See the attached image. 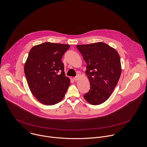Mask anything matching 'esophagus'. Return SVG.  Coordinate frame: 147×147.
Masks as SVG:
<instances>
[{
    "mask_svg": "<svg viewBox=\"0 0 147 147\" xmlns=\"http://www.w3.org/2000/svg\"><path fill=\"white\" fill-rule=\"evenodd\" d=\"M78 78H79V77H78V76H76L75 77H74L73 79H74V80L76 81H77V80H78Z\"/></svg>",
    "mask_w": 147,
    "mask_h": 147,
    "instance_id": "obj_1",
    "label": "esophagus"
}]
</instances>
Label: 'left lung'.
I'll return each mask as SVG.
<instances>
[{
    "label": "left lung",
    "mask_w": 147,
    "mask_h": 147,
    "mask_svg": "<svg viewBox=\"0 0 147 147\" xmlns=\"http://www.w3.org/2000/svg\"><path fill=\"white\" fill-rule=\"evenodd\" d=\"M76 47L87 63L86 74L90 88L84 98L92 105L103 103L113 92L119 80L121 71L119 55L115 49L102 42Z\"/></svg>",
    "instance_id": "8db88e82"
}]
</instances>
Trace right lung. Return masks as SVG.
<instances>
[{
  "instance_id": "add662e5",
  "label": "right lung",
  "mask_w": 147,
  "mask_h": 147,
  "mask_svg": "<svg viewBox=\"0 0 147 147\" xmlns=\"http://www.w3.org/2000/svg\"><path fill=\"white\" fill-rule=\"evenodd\" d=\"M70 45L44 42L30 50L24 73L30 90L45 105H53L64 97L70 86L61 59Z\"/></svg>"
}]
</instances>
